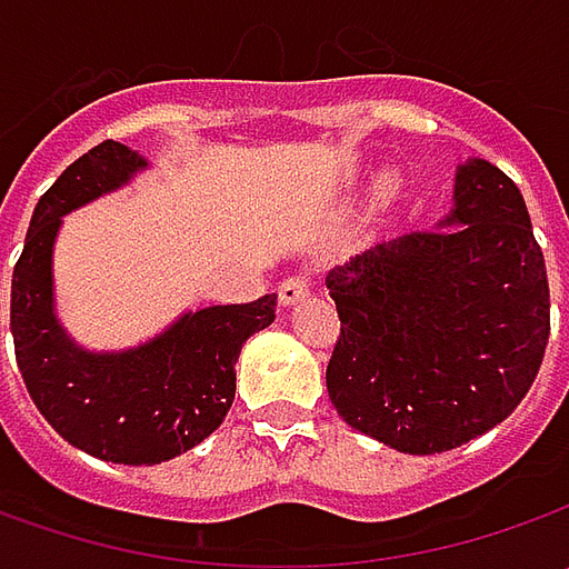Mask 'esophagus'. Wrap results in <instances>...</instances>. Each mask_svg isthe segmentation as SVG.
<instances>
[{
  "label": "esophagus",
  "mask_w": 569,
  "mask_h": 569,
  "mask_svg": "<svg viewBox=\"0 0 569 569\" xmlns=\"http://www.w3.org/2000/svg\"><path fill=\"white\" fill-rule=\"evenodd\" d=\"M307 295H310V281H307L303 274H291V278H284V281L278 284V300H281V307H295L297 300H303Z\"/></svg>",
  "instance_id": "34e87169"
}]
</instances>
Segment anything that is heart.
<instances>
[{"mask_svg":"<svg viewBox=\"0 0 569 569\" xmlns=\"http://www.w3.org/2000/svg\"><path fill=\"white\" fill-rule=\"evenodd\" d=\"M399 189H402L399 173H382L380 183H377V196H380L382 202H389V199H396V196H399Z\"/></svg>","mask_w":569,"mask_h":569,"instance_id":"b5f03b06","label":"heart"}]
</instances>
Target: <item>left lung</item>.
Instances as JSON below:
<instances>
[{"instance_id": "1", "label": "left lung", "mask_w": 569, "mask_h": 569, "mask_svg": "<svg viewBox=\"0 0 569 569\" xmlns=\"http://www.w3.org/2000/svg\"><path fill=\"white\" fill-rule=\"evenodd\" d=\"M326 288L341 319L329 399L389 449L462 447L536 382L551 329L545 256L522 192L481 158L459 164L437 228L363 250Z\"/></svg>"}]
</instances>
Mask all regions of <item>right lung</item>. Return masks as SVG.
I'll return each mask as SVG.
<instances>
[{"instance_id": "obj_1", "label": "right lung", "mask_w": 569, "mask_h": 569, "mask_svg": "<svg viewBox=\"0 0 569 569\" xmlns=\"http://www.w3.org/2000/svg\"><path fill=\"white\" fill-rule=\"evenodd\" d=\"M148 170L129 144L100 142L40 196L11 274L14 358L40 415L72 447L120 466H158L199 447L228 418L237 358L274 322V295L187 310L161 336L122 351L81 348L56 317L53 247L62 214Z\"/></svg>"}]
</instances>
